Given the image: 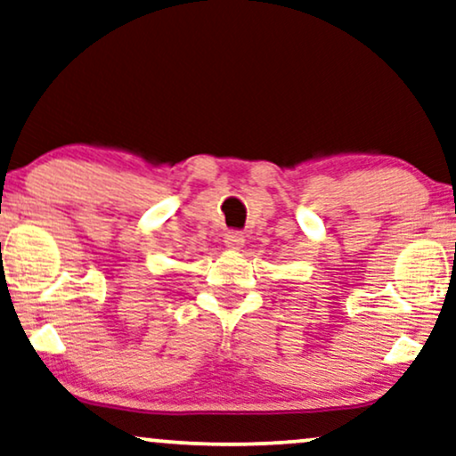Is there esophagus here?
<instances>
[{"instance_id":"esophagus-1","label":"esophagus","mask_w":456,"mask_h":456,"mask_svg":"<svg viewBox=\"0 0 456 456\" xmlns=\"http://www.w3.org/2000/svg\"><path fill=\"white\" fill-rule=\"evenodd\" d=\"M223 241H224V246L229 248V250H240V248L246 244V238H244V233H241V232H227V233H224Z\"/></svg>"}]
</instances>
